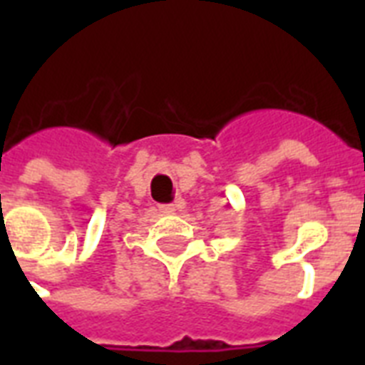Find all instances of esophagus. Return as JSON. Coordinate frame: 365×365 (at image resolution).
Instances as JSON below:
<instances>
[{
	"label": "esophagus",
	"instance_id": "obj_1",
	"mask_svg": "<svg viewBox=\"0 0 365 365\" xmlns=\"http://www.w3.org/2000/svg\"><path fill=\"white\" fill-rule=\"evenodd\" d=\"M159 210L163 212V214H174V212H176V206H174V205H159Z\"/></svg>",
	"mask_w": 365,
	"mask_h": 365
}]
</instances>
